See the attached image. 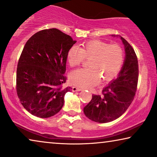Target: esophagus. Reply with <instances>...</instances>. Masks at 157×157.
Wrapping results in <instances>:
<instances>
[{
	"label": "esophagus",
	"mask_w": 157,
	"mask_h": 157,
	"mask_svg": "<svg viewBox=\"0 0 157 157\" xmlns=\"http://www.w3.org/2000/svg\"><path fill=\"white\" fill-rule=\"evenodd\" d=\"M81 90H82V89L79 88V87H72V91L73 92H78V91H81Z\"/></svg>",
	"instance_id": "obj_1"
}]
</instances>
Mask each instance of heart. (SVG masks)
I'll list each match as a JSON object with an SVG mask.
<instances>
[{
  "instance_id": "heart-1",
  "label": "heart",
  "mask_w": 157,
  "mask_h": 157,
  "mask_svg": "<svg viewBox=\"0 0 157 157\" xmlns=\"http://www.w3.org/2000/svg\"><path fill=\"white\" fill-rule=\"evenodd\" d=\"M85 58L90 59L88 68L78 69L70 75V80L76 86L90 88L103 81L111 80L118 74L124 61V52L118 44L91 40L80 47L72 46L67 54V60L71 67L77 66Z\"/></svg>"
}]
</instances>
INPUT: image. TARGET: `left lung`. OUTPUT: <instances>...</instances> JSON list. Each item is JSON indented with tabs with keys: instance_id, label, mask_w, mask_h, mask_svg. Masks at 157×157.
<instances>
[{
	"instance_id": "obj_1",
	"label": "left lung",
	"mask_w": 157,
	"mask_h": 157,
	"mask_svg": "<svg viewBox=\"0 0 157 157\" xmlns=\"http://www.w3.org/2000/svg\"><path fill=\"white\" fill-rule=\"evenodd\" d=\"M119 38L124 45L126 56L118 77L104 87L103 95H93L83 109L85 116L95 122L108 123L122 116L132 103L136 91L139 78L137 57L128 41L122 36Z\"/></svg>"
}]
</instances>
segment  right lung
Listing matches in <instances>:
<instances>
[{
    "instance_id": "add662e5",
    "label": "right lung",
    "mask_w": 157,
    "mask_h": 157,
    "mask_svg": "<svg viewBox=\"0 0 157 157\" xmlns=\"http://www.w3.org/2000/svg\"><path fill=\"white\" fill-rule=\"evenodd\" d=\"M76 41L57 29L41 30L27 41L18 60L16 92L27 111L39 118L57 114L66 93L67 54Z\"/></svg>"
}]
</instances>
